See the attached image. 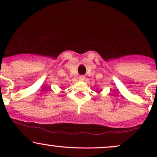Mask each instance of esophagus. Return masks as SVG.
Returning <instances> with one entry per match:
<instances>
[{"label":"esophagus","instance_id":"esophagus-1","mask_svg":"<svg viewBox=\"0 0 157 157\" xmlns=\"http://www.w3.org/2000/svg\"><path fill=\"white\" fill-rule=\"evenodd\" d=\"M85 79H86V77H85L84 75H80V76L79 77V80L81 81H83Z\"/></svg>","mask_w":157,"mask_h":157}]
</instances>
